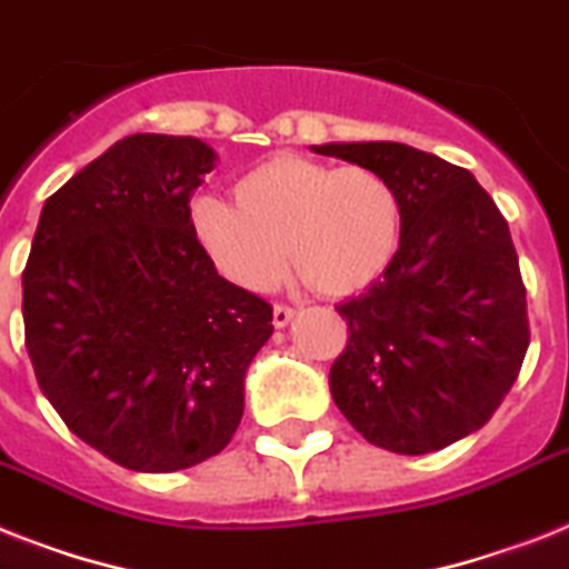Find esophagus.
<instances>
[{"label":"esophagus","instance_id":"esophagus-1","mask_svg":"<svg viewBox=\"0 0 569 569\" xmlns=\"http://www.w3.org/2000/svg\"><path fill=\"white\" fill-rule=\"evenodd\" d=\"M295 318V309L286 307V303H274V312H271V321L274 327H286Z\"/></svg>","mask_w":569,"mask_h":569}]
</instances>
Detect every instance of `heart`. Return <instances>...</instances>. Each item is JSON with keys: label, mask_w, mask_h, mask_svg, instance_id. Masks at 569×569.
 Masks as SVG:
<instances>
[{"label": "heart", "mask_w": 569, "mask_h": 569, "mask_svg": "<svg viewBox=\"0 0 569 569\" xmlns=\"http://www.w3.org/2000/svg\"><path fill=\"white\" fill-rule=\"evenodd\" d=\"M233 203L196 198L189 228L216 271L248 292L277 283L286 251L321 295L359 292L389 269L403 224V204L386 174L298 154L253 166L233 183Z\"/></svg>", "instance_id": "obj_1"}]
</instances>
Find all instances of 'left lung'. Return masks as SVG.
I'll use <instances>...</instances> for the list:
<instances>
[{
    "instance_id": "left-lung-1",
    "label": "left lung",
    "mask_w": 569,
    "mask_h": 569,
    "mask_svg": "<svg viewBox=\"0 0 569 569\" xmlns=\"http://www.w3.org/2000/svg\"><path fill=\"white\" fill-rule=\"evenodd\" d=\"M312 151L371 166L403 204L389 269L336 307L350 336L330 368L332 400L365 441L403 456L477 432L515 386L529 348L509 221L468 169L403 142Z\"/></svg>"
}]
</instances>
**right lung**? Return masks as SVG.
<instances>
[{
  "label": "right lung",
  "mask_w": 569,
  "mask_h": 569,
  "mask_svg": "<svg viewBox=\"0 0 569 569\" xmlns=\"http://www.w3.org/2000/svg\"><path fill=\"white\" fill-rule=\"evenodd\" d=\"M216 166L196 137L133 133L46 198L22 271L26 350L72 432L142 473L228 447L271 307L216 271L189 198Z\"/></svg>",
  "instance_id": "1"
}]
</instances>
